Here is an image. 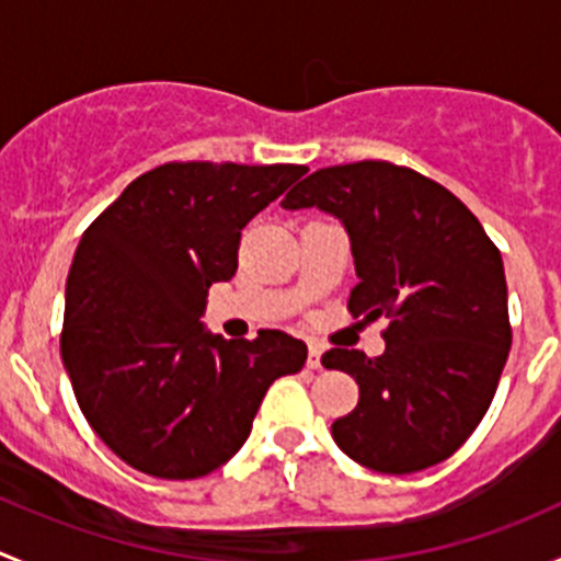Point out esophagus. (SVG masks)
Here are the masks:
<instances>
[{
  "instance_id": "obj_1",
  "label": "esophagus",
  "mask_w": 561,
  "mask_h": 561,
  "mask_svg": "<svg viewBox=\"0 0 561 561\" xmlns=\"http://www.w3.org/2000/svg\"><path fill=\"white\" fill-rule=\"evenodd\" d=\"M307 366H309V369H314V371L322 369V347H317V344H309Z\"/></svg>"
}]
</instances>
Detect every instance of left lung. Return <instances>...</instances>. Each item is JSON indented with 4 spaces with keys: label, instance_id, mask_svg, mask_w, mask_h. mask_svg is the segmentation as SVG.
<instances>
[{
    "label": "left lung",
    "instance_id": "obj_1",
    "mask_svg": "<svg viewBox=\"0 0 561 561\" xmlns=\"http://www.w3.org/2000/svg\"><path fill=\"white\" fill-rule=\"evenodd\" d=\"M282 206L342 219L358 274L347 309L390 320L377 358L322 355L360 390L331 426L339 448L386 474L454 456L483 421L513 342L505 265L483 225L443 184L382 160L314 171Z\"/></svg>",
    "mask_w": 561,
    "mask_h": 561
}]
</instances>
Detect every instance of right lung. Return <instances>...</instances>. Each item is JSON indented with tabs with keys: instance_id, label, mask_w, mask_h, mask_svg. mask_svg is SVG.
I'll return each mask as SVG.
<instances>
[{
	"instance_id": "1",
	"label": "right lung",
	"mask_w": 561,
	"mask_h": 561,
	"mask_svg": "<svg viewBox=\"0 0 561 561\" xmlns=\"http://www.w3.org/2000/svg\"><path fill=\"white\" fill-rule=\"evenodd\" d=\"M307 165L165 162L83 233L65 290L61 360L89 426L138 472L192 480L247 443L265 390L307 344L203 328L208 287L239 268L241 230Z\"/></svg>"
}]
</instances>
